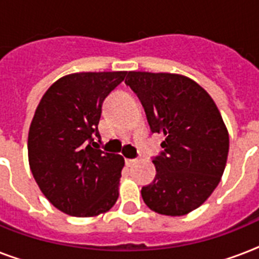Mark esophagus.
Masks as SVG:
<instances>
[{
  "label": "esophagus",
  "instance_id": "1",
  "mask_svg": "<svg viewBox=\"0 0 259 259\" xmlns=\"http://www.w3.org/2000/svg\"><path fill=\"white\" fill-rule=\"evenodd\" d=\"M136 162H137V160H136V158H126V164H127L129 166L134 165Z\"/></svg>",
  "mask_w": 259,
  "mask_h": 259
}]
</instances>
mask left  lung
<instances>
[{
  "label": "left lung",
  "instance_id": "1",
  "mask_svg": "<svg viewBox=\"0 0 259 259\" xmlns=\"http://www.w3.org/2000/svg\"><path fill=\"white\" fill-rule=\"evenodd\" d=\"M140 98L152 133L164 134V150L153 158L156 177L141 195L152 211L181 217L204 203L225 172L229 132L215 102L184 75L126 72Z\"/></svg>",
  "mask_w": 259,
  "mask_h": 259
}]
</instances>
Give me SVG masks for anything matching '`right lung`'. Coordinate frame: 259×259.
I'll use <instances>...</instances> for the list:
<instances>
[{
  "instance_id": "obj_1",
  "label": "right lung",
  "mask_w": 259,
  "mask_h": 259,
  "mask_svg": "<svg viewBox=\"0 0 259 259\" xmlns=\"http://www.w3.org/2000/svg\"><path fill=\"white\" fill-rule=\"evenodd\" d=\"M125 71L76 72L47 90L28 134L29 166L38 188L58 209L78 218L107 212L119 195L125 160L98 149L105 98Z\"/></svg>"
}]
</instances>
